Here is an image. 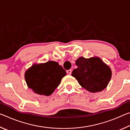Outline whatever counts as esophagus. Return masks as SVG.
Wrapping results in <instances>:
<instances>
[{"label":"esophagus","instance_id":"esophagus-1","mask_svg":"<svg viewBox=\"0 0 130 130\" xmlns=\"http://www.w3.org/2000/svg\"><path fill=\"white\" fill-rule=\"evenodd\" d=\"M67 73L68 74H71V73H72V70H70V69L68 70H67Z\"/></svg>","mask_w":130,"mask_h":130}]
</instances>
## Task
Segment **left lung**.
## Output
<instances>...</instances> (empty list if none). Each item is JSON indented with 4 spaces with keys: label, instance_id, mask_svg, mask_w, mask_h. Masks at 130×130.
I'll list each match as a JSON object with an SVG mask.
<instances>
[{
    "label": "left lung",
    "instance_id": "obj_1",
    "mask_svg": "<svg viewBox=\"0 0 130 130\" xmlns=\"http://www.w3.org/2000/svg\"><path fill=\"white\" fill-rule=\"evenodd\" d=\"M77 68L72 75L81 87L92 93L100 92L107 87L111 80L110 68L97 57L90 58L80 57L76 61Z\"/></svg>",
    "mask_w": 130,
    "mask_h": 130
}]
</instances>
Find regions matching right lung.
<instances>
[{"label": "right lung", "instance_id": "1", "mask_svg": "<svg viewBox=\"0 0 130 130\" xmlns=\"http://www.w3.org/2000/svg\"><path fill=\"white\" fill-rule=\"evenodd\" d=\"M67 73L58 62L49 61L34 64L25 72L26 82L29 88L40 95L52 94Z\"/></svg>", "mask_w": 130, "mask_h": 130}]
</instances>
